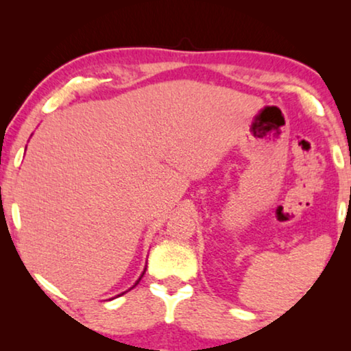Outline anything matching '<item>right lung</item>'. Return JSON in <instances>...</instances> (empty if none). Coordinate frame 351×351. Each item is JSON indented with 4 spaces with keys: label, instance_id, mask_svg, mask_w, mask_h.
Returning <instances> with one entry per match:
<instances>
[{
    "label": "right lung",
    "instance_id": "right-lung-1",
    "mask_svg": "<svg viewBox=\"0 0 351 351\" xmlns=\"http://www.w3.org/2000/svg\"><path fill=\"white\" fill-rule=\"evenodd\" d=\"M142 276H143V273H142ZM142 276H141V278H142ZM141 278H138V280H137V282H136V285H138V281H141ZM136 285H134V286H136ZM134 286H132V287H134ZM132 287H131V289H132ZM123 294H124V292H123Z\"/></svg>",
    "mask_w": 351,
    "mask_h": 351
}]
</instances>
